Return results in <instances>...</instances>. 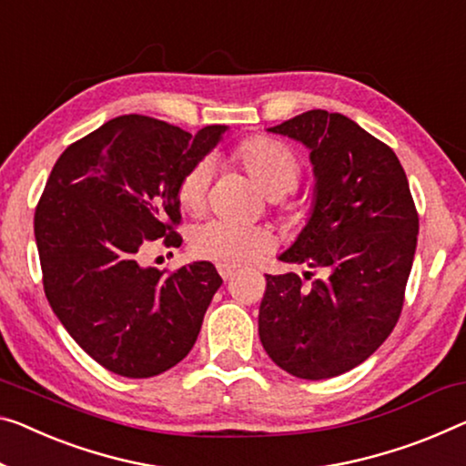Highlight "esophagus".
Listing matches in <instances>:
<instances>
[{"mask_svg": "<svg viewBox=\"0 0 466 466\" xmlns=\"http://www.w3.org/2000/svg\"><path fill=\"white\" fill-rule=\"evenodd\" d=\"M217 268H218V275L223 277L225 281H227V279H231V277H233V273H235V268H231V267H225V264H218Z\"/></svg>", "mask_w": 466, "mask_h": 466, "instance_id": "esophagus-1", "label": "esophagus"}]
</instances>
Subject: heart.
Here are the masks:
<instances>
[{
  "label": "heart",
  "mask_w": 466,
  "mask_h": 466,
  "mask_svg": "<svg viewBox=\"0 0 466 466\" xmlns=\"http://www.w3.org/2000/svg\"><path fill=\"white\" fill-rule=\"evenodd\" d=\"M231 162L246 173L275 204L298 187L302 160L288 143L268 135H254L231 149ZM210 167L196 162L185 170L177 185V199L189 214H202L208 204ZM275 246V235L267 227H239L225 220H208L193 228L189 249L199 260L225 267H246Z\"/></svg>",
  "instance_id": "b5f03b06"
}]
</instances>
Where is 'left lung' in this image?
I'll return each mask as SVG.
<instances>
[{
  "mask_svg": "<svg viewBox=\"0 0 466 466\" xmlns=\"http://www.w3.org/2000/svg\"><path fill=\"white\" fill-rule=\"evenodd\" d=\"M268 131L310 147L317 204L281 254L312 270L267 275L258 333L289 375L331 379L367 360L396 327L419 212L393 149L343 114L308 110Z\"/></svg>",
  "mask_w": 466,
  "mask_h": 466,
  "instance_id": "8db88e82",
  "label": "left lung"
}]
</instances>
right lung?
<instances>
[{
	"label": "right lung",
	"mask_w": 466,
	"mask_h": 466,
	"mask_svg": "<svg viewBox=\"0 0 466 466\" xmlns=\"http://www.w3.org/2000/svg\"><path fill=\"white\" fill-rule=\"evenodd\" d=\"M223 125L198 135L125 114L85 135L54 164L37 208L43 289L64 329L112 373L146 379L181 362L223 283L210 262L143 268L147 243L181 246L177 185L217 146Z\"/></svg>",
	"instance_id": "right-lung-1"
}]
</instances>
